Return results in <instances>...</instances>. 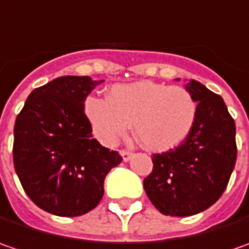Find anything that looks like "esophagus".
I'll list each match as a JSON object with an SVG mask.
<instances>
[{
  "label": "esophagus",
  "mask_w": 249,
  "mask_h": 249,
  "mask_svg": "<svg viewBox=\"0 0 249 249\" xmlns=\"http://www.w3.org/2000/svg\"><path fill=\"white\" fill-rule=\"evenodd\" d=\"M120 155H122V158L124 162H127L131 157H133V152H130V151H126V149H120Z\"/></svg>",
  "instance_id": "34e87169"
}]
</instances>
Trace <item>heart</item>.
Here are the masks:
<instances>
[{"instance_id": "heart-1", "label": "heart", "mask_w": 249, "mask_h": 249, "mask_svg": "<svg viewBox=\"0 0 249 249\" xmlns=\"http://www.w3.org/2000/svg\"><path fill=\"white\" fill-rule=\"evenodd\" d=\"M83 110L101 144L113 147L133 123L140 144L162 152L187 139L194 127L198 105L183 87L142 80L112 86L108 98L87 97Z\"/></svg>"}]
</instances>
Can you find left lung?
Returning <instances> with one entry per match:
<instances>
[{"label": "left lung", "mask_w": 249, "mask_h": 249, "mask_svg": "<svg viewBox=\"0 0 249 249\" xmlns=\"http://www.w3.org/2000/svg\"><path fill=\"white\" fill-rule=\"evenodd\" d=\"M186 90L198 102L194 127L178 147L152 155V172L144 178L149 201L169 216L196 215L213 205L237 159L235 123L223 98L196 80Z\"/></svg>", "instance_id": "1"}]
</instances>
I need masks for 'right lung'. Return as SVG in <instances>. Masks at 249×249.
I'll list each match as a JSON object with an SVG mask.
<instances>
[{
	"instance_id": "1",
	"label": "right lung",
	"mask_w": 249,
	"mask_h": 249,
	"mask_svg": "<svg viewBox=\"0 0 249 249\" xmlns=\"http://www.w3.org/2000/svg\"><path fill=\"white\" fill-rule=\"evenodd\" d=\"M102 80L63 76L32 91L14 129V165L29 198L53 215L90 212L119 152L91 136L83 104Z\"/></svg>"
}]
</instances>
